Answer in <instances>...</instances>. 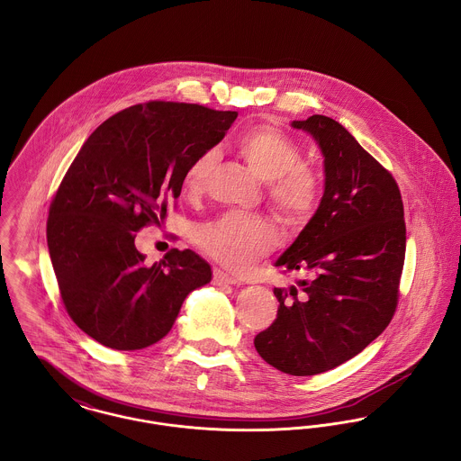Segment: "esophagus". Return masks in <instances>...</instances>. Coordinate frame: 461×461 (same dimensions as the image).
<instances>
[{
	"label": "esophagus",
	"instance_id": "34e87169",
	"mask_svg": "<svg viewBox=\"0 0 461 461\" xmlns=\"http://www.w3.org/2000/svg\"><path fill=\"white\" fill-rule=\"evenodd\" d=\"M214 284H216V285H235V284H239V280H237L235 276L228 275L226 271L216 268V270H214Z\"/></svg>",
	"mask_w": 461,
	"mask_h": 461
}]
</instances>
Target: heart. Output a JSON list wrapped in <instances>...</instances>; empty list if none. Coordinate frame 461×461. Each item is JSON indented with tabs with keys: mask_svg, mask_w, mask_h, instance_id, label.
I'll list each match as a JSON object with an SVG mask.
<instances>
[{
	"mask_svg": "<svg viewBox=\"0 0 461 461\" xmlns=\"http://www.w3.org/2000/svg\"><path fill=\"white\" fill-rule=\"evenodd\" d=\"M250 170L268 183L271 205L285 216H304L317 202L319 183L313 170L299 162L298 144L273 127H256L237 142ZM217 162L216 149L194 158L185 174V190L202 193ZM198 245L219 263L235 271L252 268L275 249L278 235L261 217L237 211L211 219L196 230Z\"/></svg>",
	"mask_w": 461,
	"mask_h": 461,
	"instance_id": "1",
	"label": "heart"
}]
</instances>
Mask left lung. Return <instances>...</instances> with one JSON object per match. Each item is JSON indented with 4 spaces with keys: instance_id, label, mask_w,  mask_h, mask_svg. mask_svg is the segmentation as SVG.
Segmentation results:
<instances>
[{
    "instance_id": "1",
    "label": "left lung",
    "mask_w": 461,
    "mask_h": 461,
    "mask_svg": "<svg viewBox=\"0 0 461 461\" xmlns=\"http://www.w3.org/2000/svg\"><path fill=\"white\" fill-rule=\"evenodd\" d=\"M293 129L324 157V194L296 240L275 261L310 278L275 287V322L254 347L275 369L313 376L350 360L390 324L406 256L401 191L336 120L313 114Z\"/></svg>"
}]
</instances>
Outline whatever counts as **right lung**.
Here are the masks:
<instances>
[{
    "label": "right lung",
    "mask_w": 461,
    "mask_h": 461,
    "mask_svg": "<svg viewBox=\"0 0 461 461\" xmlns=\"http://www.w3.org/2000/svg\"><path fill=\"white\" fill-rule=\"evenodd\" d=\"M237 111L153 101L99 125L66 172L47 222L60 296L73 322L113 350L168 334L186 296L212 278L190 249L144 265L136 233L160 224L194 158L212 149Z\"/></svg>",
    "instance_id": "1"
}]
</instances>
